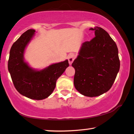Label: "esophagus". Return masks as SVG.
<instances>
[{
	"mask_svg": "<svg viewBox=\"0 0 134 134\" xmlns=\"http://www.w3.org/2000/svg\"><path fill=\"white\" fill-rule=\"evenodd\" d=\"M75 57L76 56L75 54H70L69 55V57H68V60H69V63L71 65L72 64L74 59H75Z\"/></svg>",
	"mask_w": 134,
	"mask_h": 134,
	"instance_id": "esophagus-1",
	"label": "esophagus"
}]
</instances>
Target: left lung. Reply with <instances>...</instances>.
Instances as JSON below:
<instances>
[{
	"mask_svg": "<svg viewBox=\"0 0 134 134\" xmlns=\"http://www.w3.org/2000/svg\"><path fill=\"white\" fill-rule=\"evenodd\" d=\"M95 37L82 44L74 60V85L83 96L96 97L107 92L120 69L118 48L108 33L100 27L90 28Z\"/></svg>",
	"mask_w": 134,
	"mask_h": 134,
	"instance_id": "1",
	"label": "left lung"
}]
</instances>
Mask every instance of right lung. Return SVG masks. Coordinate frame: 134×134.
Listing matches in <instances>:
<instances>
[{"label": "right lung", "mask_w": 134, "mask_h": 134, "mask_svg": "<svg viewBox=\"0 0 134 134\" xmlns=\"http://www.w3.org/2000/svg\"><path fill=\"white\" fill-rule=\"evenodd\" d=\"M35 31L24 32L11 48L8 64L9 72L15 88L24 96L34 100L47 98L54 90L56 82L69 66L67 59L53 64L41 70H35L24 61V52Z\"/></svg>", "instance_id": "right-lung-1"}]
</instances>
